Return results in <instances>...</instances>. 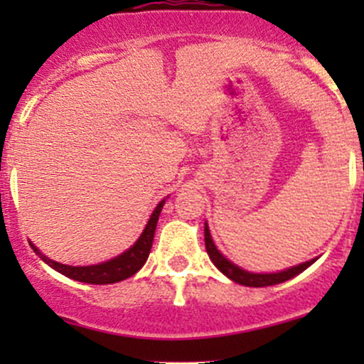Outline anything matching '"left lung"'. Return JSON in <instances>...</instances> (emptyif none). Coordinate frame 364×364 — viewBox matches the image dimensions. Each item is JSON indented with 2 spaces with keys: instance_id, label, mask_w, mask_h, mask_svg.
Segmentation results:
<instances>
[{
  "instance_id": "1",
  "label": "left lung",
  "mask_w": 364,
  "mask_h": 364,
  "mask_svg": "<svg viewBox=\"0 0 364 364\" xmlns=\"http://www.w3.org/2000/svg\"><path fill=\"white\" fill-rule=\"evenodd\" d=\"M204 241H205V250H208L209 259L213 260L216 267L222 271L225 277H229L230 280L236 282V284L247 285V287H267V285H277L282 282H287L291 278H294L296 274L303 273L308 266L314 264V260H308V262L299 264V266L291 267V269L280 271V273H267V274H259V273H248V271L241 269L236 264H232L230 260H227L218 250H216L215 243L211 240V234H209L208 223L204 227Z\"/></svg>"
}]
</instances>
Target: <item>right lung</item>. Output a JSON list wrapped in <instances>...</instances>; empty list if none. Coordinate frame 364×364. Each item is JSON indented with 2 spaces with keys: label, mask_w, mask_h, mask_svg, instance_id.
Returning <instances> with one entry per match:
<instances>
[{
  "label": "right lung",
  "mask_w": 364,
  "mask_h": 364,
  "mask_svg": "<svg viewBox=\"0 0 364 364\" xmlns=\"http://www.w3.org/2000/svg\"><path fill=\"white\" fill-rule=\"evenodd\" d=\"M164 204L165 200H161V203L156 205L153 215L149 216V222L148 225H146L144 232L141 234V237H139L137 243H135L134 247L128 248V250L121 253V255H117L116 259L97 264V266L75 267V266H67V264L54 262V260H50L49 257L42 255V253L36 250V248L33 247V243L31 247L35 248V252L38 253V257L43 260V262H47L53 269L60 271L61 274L72 278V280L84 282V284H95V285L116 284V282L127 280V278H130L132 274L137 273V271L144 266L146 260H148V255L153 247V237H155L156 223H159V216H160L161 208H164Z\"/></svg>",
  "instance_id": "right-lung-1"
}]
</instances>
